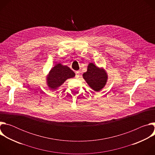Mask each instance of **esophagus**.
<instances>
[{
    "mask_svg": "<svg viewBox=\"0 0 155 155\" xmlns=\"http://www.w3.org/2000/svg\"><path fill=\"white\" fill-rule=\"evenodd\" d=\"M75 74H76V77L77 78L80 77V71H76Z\"/></svg>",
    "mask_w": 155,
    "mask_h": 155,
    "instance_id": "obj_1",
    "label": "esophagus"
}]
</instances>
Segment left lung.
Segmentation results:
<instances>
[{
    "label": "left lung",
    "instance_id": "1",
    "mask_svg": "<svg viewBox=\"0 0 155 155\" xmlns=\"http://www.w3.org/2000/svg\"><path fill=\"white\" fill-rule=\"evenodd\" d=\"M83 78L92 90L99 92L105 87L108 75L103 68H99L90 62L87 65V71L83 74Z\"/></svg>",
    "mask_w": 155,
    "mask_h": 155
}]
</instances>
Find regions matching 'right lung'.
I'll return each mask as SVG.
<instances>
[{
    "label": "right lung",
    "mask_w": 155,
    "mask_h": 155,
    "mask_svg": "<svg viewBox=\"0 0 155 155\" xmlns=\"http://www.w3.org/2000/svg\"><path fill=\"white\" fill-rule=\"evenodd\" d=\"M75 76V74L68 66L58 63L51 69L47 75V84L50 89L55 90L61 86L66 80L73 78Z\"/></svg>",
    "instance_id": "1"
}]
</instances>
